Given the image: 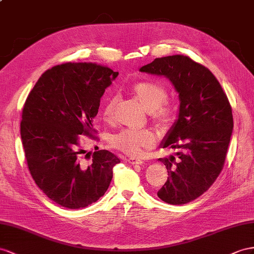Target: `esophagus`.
<instances>
[{"label": "esophagus", "mask_w": 254, "mask_h": 254, "mask_svg": "<svg viewBox=\"0 0 254 254\" xmlns=\"http://www.w3.org/2000/svg\"><path fill=\"white\" fill-rule=\"evenodd\" d=\"M127 162L132 165H141L142 163H144V161H142L141 159H138V158H128Z\"/></svg>", "instance_id": "1"}]
</instances>
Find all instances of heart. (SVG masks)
<instances>
[{
  "label": "heart",
  "mask_w": 254,
  "mask_h": 254,
  "mask_svg": "<svg viewBox=\"0 0 254 254\" xmlns=\"http://www.w3.org/2000/svg\"><path fill=\"white\" fill-rule=\"evenodd\" d=\"M132 94L145 110L150 114L151 119L159 127H170L175 120L176 112L171 103L165 102L167 91L158 83L151 81H139L133 84ZM116 106L115 97H107L102 108L101 116L104 121L112 119ZM157 135L150 128H126L112 134L108 141L114 148L128 155L141 154L145 149L154 146Z\"/></svg>",
  "instance_id": "obj_1"
}]
</instances>
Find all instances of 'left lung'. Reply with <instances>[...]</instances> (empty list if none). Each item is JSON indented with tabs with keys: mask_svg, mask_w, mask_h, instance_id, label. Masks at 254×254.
Instances as JSON below:
<instances>
[{
	"mask_svg": "<svg viewBox=\"0 0 254 254\" xmlns=\"http://www.w3.org/2000/svg\"><path fill=\"white\" fill-rule=\"evenodd\" d=\"M139 70L165 76L179 94L178 119L161 144L178 152L159 159L168 177L158 196L167 204H187L222 171L234 126L229 99L211 71L187 56L157 58Z\"/></svg>",
	"mask_w": 254,
	"mask_h": 254,
	"instance_id": "1",
	"label": "left lung"
}]
</instances>
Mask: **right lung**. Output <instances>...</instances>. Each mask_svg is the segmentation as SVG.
Returning <instances> with one entry per match:
<instances>
[{
	"mask_svg": "<svg viewBox=\"0 0 254 254\" xmlns=\"http://www.w3.org/2000/svg\"><path fill=\"white\" fill-rule=\"evenodd\" d=\"M118 71L95 63H64L47 69L31 90L22 109L21 140L32 178L62 207L84 208L103 196L120 163L107 150L82 161L79 135L93 136L105 89Z\"/></svg>",
	"mask_w": 254,
	"mask_h": 254,
	"instance_id": "obj_1",
	"label": "right lung"
}]
</instances>
